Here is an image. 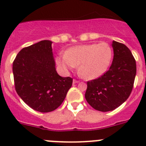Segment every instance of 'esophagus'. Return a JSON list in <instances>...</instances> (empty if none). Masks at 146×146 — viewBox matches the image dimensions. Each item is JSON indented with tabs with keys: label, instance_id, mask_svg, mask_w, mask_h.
<instances>
[{
	"label": "esophagus",
	"instance_id": "34e87169",
	"mask_svg": "<svg viewBox=\"0 0 146 146\" xmlns=\"http://www.w3.org/2000/svg\"><path fill=\"white\" fill-rule=\"evenodd\" d=\"M79 82V81L77 80H76V79L73 80V83H74H74H77V82Z\"/></svg>",
	"mask_w": 146,
	"mask_h": 146
}]
</instances>
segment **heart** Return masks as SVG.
I'll list each match as a JSON object with an SVG mask.
<instances>
[{"instance_id":"heart-1","label":"heart","mask_w":146,"mask_h":146,"mask_svg":"<svg viewBox=\"0 0 146 146\" xmlns=\"http://www.w3.org/2000/svg\"><path fill=\"white\" fill-rule=\"evenodd\" d=\"M113 59V50L106 42L71 47L60 54L57 63L64 71L79 66V74L86 79H96L108 71Z\"/></svg>"}]
</instances>
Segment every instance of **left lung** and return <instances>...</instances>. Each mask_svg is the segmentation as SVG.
<instances>
[{
  "mask_svg": "<svg viewBox=\"0 0 146 146\" xmlns=\"http://www.w3.org/2000/svg\"><path fill=\"white\" fill-rule=\"evenodd\" d=\"M114 56L108 71L87 82L85 97L96 110L108 112L118 108L128 99L136 75V61L126 45L113 41Z\"/></svg>",
  "mask_w": 146,
  "mask_h": 146,
  "instance_id": "obj_1",
  "label": "left lung"
}]
</instances>
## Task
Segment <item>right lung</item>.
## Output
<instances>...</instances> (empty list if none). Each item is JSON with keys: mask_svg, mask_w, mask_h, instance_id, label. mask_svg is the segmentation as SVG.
Listing matches in <instances>:
<instances>
[{"mask_svg": "<svg viewBox=\"0 0 146 146\" xmlns=\"http://www.w3.org/2000/svg\"><path fill=\"white\" fill-rule=\"evenodd\" d=\"M51 41L24 47L13 62L15 87L30 108L41 113L57 109L72 87L73 79L62 77L55 70Z\"/></svg>", "mask_w": 146, "mask_h": 146, "instance_id": "1", "label": "right lung"}]
</instances>
